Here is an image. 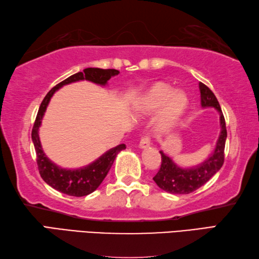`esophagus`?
<instances>
[{
  "mask_svg": "<svg viewBox=\"0 0 259 259\" xmlns=\"http://www.w3.org/2000/svg\"><path fill=\"white\" fill-rule=\"evenodd\" d=\"M150 146V137L149 136H144L143 138H141L140 140V144H139V147L140 148H147V147Z\"/></svg>",
  "mask_w": 259,
  "mask_h": 259,
  "instance_id": "obj_1",
  "label": "esophagus"
}]
</instances>
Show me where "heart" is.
Segmentation results:
<instances>
[{"label": "heart", "instance_id": "heart-1", "mask_svg": "<svg viewBox=\"0 0 259 259\" xmlns=\"http://www.w3.org/2000/svg\"><path fill=\"white\" fill-rule=\"evenodd\" d=\"M187 104V96L184 92H176L169 86L159 84L147 94L141 104V109L146 113H153L165 106L160 116V123L168 126L179 118Z\"/></svg>", "mask_w": 259, "mask_h": 259}]
</instances>
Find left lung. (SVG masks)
I'll use <instances>...</instances> for the list:
<instances>
[{"instance_id":"obj_1","label":"left lung","mask_w":259,"mask_h":259,"mask_svg":"<svg viewBox=\"0 0 259 259\" xmlns=\"http://www.w3.org/2000/svg\"><path fill=\"white\" fill-rule=\"evenodd\" d=\"M201 93L202 108H214L220 114L221 133L213 153L207 159L191 168H182L173 159L159 151L161 155L160 168L154 177L155 183L161 190L171 194H189L204 185L212 176L217 174L225 161V146L227 139V129L225 116L222 114L220 104L213 92L203 83L199 84Z\"/></svg>"}]
</instances>
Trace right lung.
<instances>
[{
  "label": "right lung",
  "instance_id": "add662e5",
  "mask_svg": "<svg viewBox=\"0 0 259 259\" xmlns=\"http://www.w3.org/2000/svg\"><path fill=\"white\" fill-rule=\"evenodd\" d=\"M119 73V70L116 69H102L93 67L85 68L83 72H78L69 76L68 78L56 85L45 96L34 121L31 138L34 145L35 155H37V165L40 176L53 189L70 196H85L91 194L102 183L106 174L109 173L116 155L121 150L125 149V145L121 144L114 147V148H111L102 156L99 157L98 159L94 160L93 163L77 169H66L57 166L46 156L39 139V126L41 124L44 114L50 99H52L56 91L64 85L84 79L99 85H106L108 80L112 76L118 75Z\"/></svg>",
  "mask_w": 259,
  "mask_h": 259
}]
</instances>
